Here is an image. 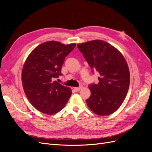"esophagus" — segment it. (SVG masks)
I'll use <instances>...</instances> for the list:
<instances>
[{
	"instance_id": "obj_1",
	"label": "esophagus",
	"mask_w": 152,
	"mask_h": 152,
	"mask_svg": "<svg viewBox=\"0 0 152 152\" xmlns=\"http://www.w3.org/2000/svg\"><path fill=\"white\" fill-rule=\"evenodd\" d=\"M82 88V86H80V87H75L74 90H75L76 92H78V91H79Z\"/></svg>"
}]
</instances>
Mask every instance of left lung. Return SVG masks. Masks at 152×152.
I'll list each match as a JSON object with an SVG mask.
<instances>
[{"mask_svg": "<svg viewBox=\"0 0 152 152\" xmlns=\"http://www.w3.org/2000/svg\"><path fill=\"white\" fill-rule=\"evenodd\" d=\"M93 73H99L98 84H89L91 94L86 100L91 111L108 115L121 107L129 87L130 73L123 55L112 45L101 40L77 44Z\"/></svg>", "mask_w": 152, "mask_h": 152, "instance_id": "8db88e82", "label": "left lung"}]
</instances>
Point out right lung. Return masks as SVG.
Instances as JSON below:
<instances>
[{"label": "right lung", "mask_w": 152, "mask_h": 152, "mask_svg": "<svg viewBox=\"0 0 152 152\" xmlns=\"http://www.w3.org/2000/svg\"><path fill=\"white\" fill-rule=\"evenodd\" d=\"M75 45L48 41L35 48L26 59L21 74L23 87L31 104L42 113H56L71 96L70 87L54 79L62 75L65 59Z\"/></svg>", "instance_id": "obj_1"}]
</instances>
